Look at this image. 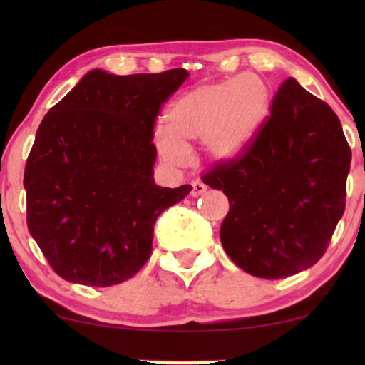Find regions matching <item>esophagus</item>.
Returning a JSON list of instances; mask_svg holds the SVG:
<instances>
[{"label":"esophagus","instance_id":"obj_1","mask_svg":"<svg viewBox=\"0 0 365 365\" xmlns=\"http://www.w3.org/2000/svg\"><path fill=\"white\" fill-rule=\"evenodd\" d=\"M191 186H192V189H191V196L192 197H197V196H201V194L206 192V186H204L201 181H194Z\"/></svg>","mask_w":365,"mask_h":365}]
</instances>
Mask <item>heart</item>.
Returning a JSON list of instances; mask_svg holds the SVG:
<instances>
[{
    "mask_svg": "<svg viewBox=\"0 0 365 365\" xmlns=\"http://www.w3.org/2000/svg\"><path fill=\"white\" fill-rule=\"evenodd\" d=\"M267 109L269 88L256 74L199 84L171 104L166 124L154 128V148L173 168L189 161L196 141L211 161H231L254 141Z\"/></svg>",
    "mask_w": 365,
    "mask_h": 365,
    "instance_id": "1",
    "label": "heart"
}]
</instances>
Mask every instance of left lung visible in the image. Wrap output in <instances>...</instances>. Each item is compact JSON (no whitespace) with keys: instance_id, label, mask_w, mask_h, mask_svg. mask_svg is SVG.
<instances>
[{"instance_id":"left-lung-1","label":"left lung","mask_w":365,"mask_h":365,"mask_svg":"<svg viewBox=\"0 0 365 365\" xmlns=\"http://www.w3.org/2000/svg\"><path fill=\"white\" fill-rule=\"evenodd\" d=\"M351 158L331 106L286 79L251 146L202 178L229 199L221 242L234 264L264 279L314 266L346 209Z\"/></svg>"}]
</instances>
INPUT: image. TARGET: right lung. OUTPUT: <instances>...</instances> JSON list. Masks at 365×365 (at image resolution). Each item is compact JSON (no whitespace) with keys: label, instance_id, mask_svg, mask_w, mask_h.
<instances>
[{"label":"right lung","instance_id":"obj_1","mask_svg":"<svg viewBox=\"0 0 365 365\" xmlns=\"http://www.w3.org/2000/svg\"><path fill=\"white\" fill-rule=\"evenodd\" d=\"M186 69L84 74L39 124L24 169L26 221L54 272L108 287L153 251L154 222L191 191L154 182V119Z\"/></svg>","mask_w":365,"mask_h":365}]
</instances>
